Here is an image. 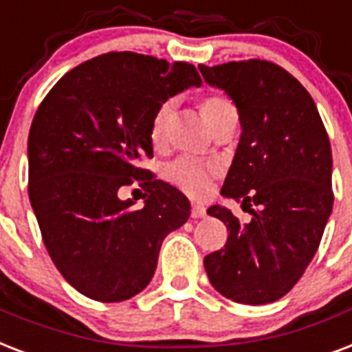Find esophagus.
<instances>
[{"instance_id": "1", "label": "esophagus", "mask_w": 352, "mask_h": 352, "mask_svg": "<svg viewBox=\"0 0 352 352\" xmlns=\"http://www.w3.org/2000/svg\"><path fill=\"white\" fill-rule=\"evenodd\" d=\"M206 214L207 209L201 206V204H192V206H190V217H192V219H204Z\"/></svg>"}]
</instances>
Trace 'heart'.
<instances>
[{
  "mask_svg": "<svg viewBox=\"0 0 352 352\" xmlns=\"http://www.w3.org/2000/svg\"><path fill=\"white\" fill-rule=\"evenodd\" d=\"M201 113L206 116L207 122L214 128L219 121L228 113L230 110H235L230 100L222 97V95H207L201 99ZM174 102L173 100H165L157 106L151 121V141L154 146L165 145L168 135V124H170V117H173ZM219 168L214 167L213 163L201 162L192 156H179L173 162L165 165V178L178 187L184 192L190 196H206L213 185V179L217 178Z\"/></svg>",
  "mask_w": 352,
  "mask_h": 352,
  "instance_id": "1",
  "label": "heart"
}]
</instances>
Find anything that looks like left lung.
<instances>
[{"label": "left lung", "mask_w": 352, "mask_h": 352, "mask_svg": "<svg viewBox=\"0 0 352 352\" xmlns=\"http://www.w3.org/2000/svg\"><path fill=\"white\" fill-rule=\"evenodd\" d=\"M198 67L239 110L241 141L222 195L252 214L242 224L230 209H207L226 224L228 242L204 266L224 298L272 303L292 290L320 248L334 204L331 141L310 94L280 65L252 58Z\"/></svg>", "instance_id": "obj_1"}]
</instances>
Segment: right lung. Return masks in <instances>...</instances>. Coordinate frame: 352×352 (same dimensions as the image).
Here are the masks:
<instances>
[{
	"mask_svg": "<svg viewBox=\"0 0 352 352\" xmlns=\"http://www.w3.org/2000/svg\"><path fill=\"white\" fill-rule=\"evenodd\" d=\"M200 84L192 64L121 51L73 67L38 106L29 198L49 257L86 298L117 303L145 290L163 239L189 220L185 195L141 163L154 156L157 106ZM135 179L139 210L118 198Z\"/></svg>",
	"mask_w": 352,
	"mask_h": 352,
	"instance_id": "1",
	"label": "right lung"
}]
</instances>
